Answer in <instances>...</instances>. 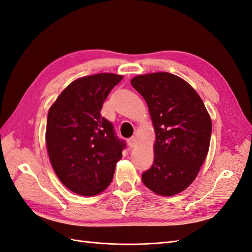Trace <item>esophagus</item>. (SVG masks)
Wrapping results in <instances>:
<instances>
[{"label": "esophagus", "mask_w": 252, "mask_h": 252, "mask_svg": "<svg viewBox=\"0 0 252 252\" xmlns=\"http://www.w3.org/2000/svg\"><path fill=\"white\" fill-rule=\"evenodd\" d=\"M127 145L130 146V147H132V148L136 147V146L138 145V143H137V138L135 137V136H132L131 138H128V139H127Z\"/></svg>", "instance_id": "esophagus-1"}]
</instances>
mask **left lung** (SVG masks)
<instances>
[{"instance_id": "left-lung-1", "label": "left lung", "mask_w": 252, "mask_h": 252, "mask_svg": "<svg viewBox=\"0 0 252 252\" xmlns=\"http://www.w3.org/2000/svg\"><path fill=\"white\" fill-rule=\"evenodd\" d=\"M153 124L154 160L141 180L160 196H173L193 182L208 156L212 120L197 92L180 76L154 72L134 76Z\"/></svg>"}]
</instances>
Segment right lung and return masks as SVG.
Masks as SVG:
<instances>
[{"instance_id": "obj_1", "label": "right lung", "mask_w": 252, "mask_h": 252, "mask_svg": "<svg viewBox=\"0 0 252 252\" xmlns=\"http://www.w3.org/2000/svg\"><path fill=\"white\" fill-rule=\"evenodd\" d=\"M124 79L98 73L76 79L64 88L48 113L46 144L61 182L81 196H95L112 182L124 141L101 116L103 102Z\"/></svg>"}]
</instances>
